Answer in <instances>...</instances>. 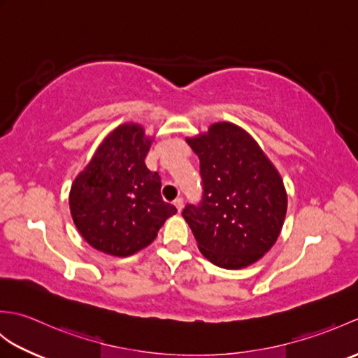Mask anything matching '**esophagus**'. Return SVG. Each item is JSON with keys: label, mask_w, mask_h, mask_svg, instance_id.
<instances>
[{"label": "esophagus", "mask_w": 358, "mask_h": 358, "mask_svg": "<svg viewBox=\"0 0 358 358\" xmlns=\"http://www.w3.org/2000/svg\"><path fill=\"white\" fill-rule=\"evenodd\" d=\"M173 204H175V208H177V210L181 212V209H183V199H177L173 201Z\"/></svg>", "instance_id": "esophagus-1"}]
</instances>
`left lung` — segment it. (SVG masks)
Returning <instances> with one entry per match:
<instances>
[{
  "mask_svg": "<svg viewBox=\"0 0 358 358\" xmlns=\"http://www.w3.org/2000/svg\"><path fill=\"white\" fill-rule=\"evenodd\" d=\"M200 158L203 201L183 217L200 252L223 269L254 264L275 245L287 210L278 169L245 129L218 121L186 136Z\"/></svg>",
  "mask_w": 358,
  "mask_h": 358,
  "instance_id": "left-lung-1",
  "label": "left lung"
}]
</instances>
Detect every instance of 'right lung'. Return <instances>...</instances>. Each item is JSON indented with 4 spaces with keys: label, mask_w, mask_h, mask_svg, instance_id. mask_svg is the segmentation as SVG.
I'll return each mask as SVG.
<instances>
[{
    "label": "right lung",
    "mask_w": 358,
    "mask_h": 358,
    "mask_svg": "<svg viewBox=\"0 0 358 358\" xmlns=\"http://www.w3.org/2000/svg\"><path fill=\"white\" fill-rule=\"evenodd\" d=\"M154 141L134 121L104 136L92 158L72 181L71 215L94 249L129 257L149 246L177 209L162 199V178L144 158Z\"/></svg>",
    "instance_id": "add662e5"
}]
</instances>
